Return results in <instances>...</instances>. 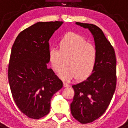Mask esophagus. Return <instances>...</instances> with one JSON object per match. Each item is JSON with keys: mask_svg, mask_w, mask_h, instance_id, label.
<instances>
[{"mask_svg": "<svg viewBox=\"0 0 128 128\" xmlns=\"http://www.w3.org/2000/svg\"><path fill=\"white\" fill-rule=\"evenodd\" d=\"M70 85L68 84V83H66V82H63V86L64 87H68Z\"/></svg>", "mask_w": 128, "mask_h": 128, "instance_id": "34e87169", "label": "esophagus"}]
</instances>
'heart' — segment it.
I'll return each instance as SVG.
<instances>
[{
	"label": "heart",
	"mask_w": 128,
	"mask_h": 128,
	"mask_svg": "<svg viewBox=\"0 0 128 128\" xmlns=\"http://www.w3.org/2000/svg\"><path fill=\"white\" fill-rule=\"evenodd\" d=\"M58 48L48 50V59L53 70L59 72L65 65L68 66L60 74L62 79L78 80L86 79L93 73L98 60V51L94 45L75 32H68L58 42Z\"/></svg>",
	"instance_id": "heart-1"
}]
</instances>
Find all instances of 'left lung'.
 Returning <instances> with one entry per match:
<instances>
[{
	"mask_svg": "<svg viewBox=\"0 0 128 128\" xmlns=\"http://www.w3.org/2000/svg\"><path fill=\"white\" fill-rule=\"evenodd\" d=\"M76 24L90 30L98 51L93 73L84 81L72 85L74 96L70 104L71 114L81 124H87L99 118L110 103L117 84V61L114 47L99 27Z\"/></svg>",
	"mask_w": 128,
	"mask_h": 128,
	"instance_id": "1",
	"label": "left lung"
}]
</instances>
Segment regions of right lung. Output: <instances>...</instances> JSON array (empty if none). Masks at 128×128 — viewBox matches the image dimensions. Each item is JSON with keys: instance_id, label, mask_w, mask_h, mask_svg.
<instances>
[{"instance_id": "obj_1", "label": "right lung", "mask_w": 128, "mask_h": 128, "mask_svg": "<svg viewBox=\"0 0 128 128\" xmlns=\"http://www.w3.org/2000/svg\"><path fill=\"white\" fill-rule=\"evenodd\" d=\"M63 22H37L19 33L11 48L8 81L13 100L29 118L39 119L50 112L53 95L63 82L51 68L48 40Z\"/></svg>"}]
</instances>
